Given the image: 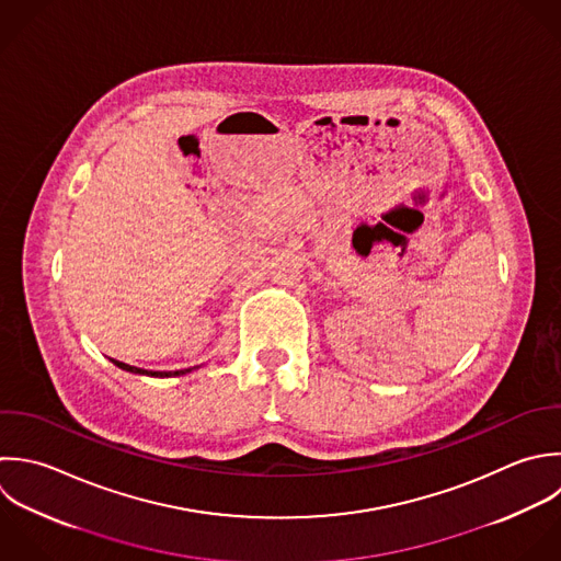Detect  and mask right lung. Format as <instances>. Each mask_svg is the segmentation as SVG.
<instances>
[{
  "instance_id": "right-lung-1",
  "label": "right lung",
  "mask_w": 561,
  "mask_h": 561,
  "mask_svg": "<svg viewBox=\"0 0 561 561\" xmlns=\"http://www.w3.org/2000/svg\"><path fill=\"white\" fill-rule=\"evenodd\" d=\"M113 360V358H111ZM113 365H117L119 369L124 371H130V374H141V376H154V378H170V376H183V374H190L192 369H179V371H148V369H139V367H133V365H126V363H119V360H113Z\"/></svg>"
}]
</instances>
